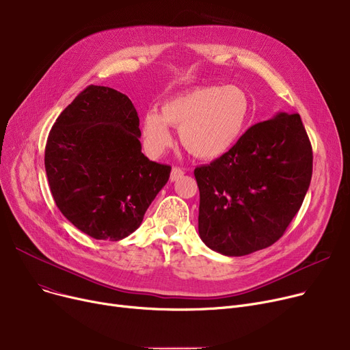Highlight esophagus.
<instances>
[{
    "mask_svg": "<svg viewBox=\"0 0 350 350\" xmlns=\"http://www.w3.org/2000/svg\"><path fill=\"white\" fill-rule=\"evenodd\" d=\"M183 174H185V172H183L181 169L173 167V169H172V173H170V181H177L178 178L183 177Z\"/></svg>",
    "mask_w": 350,
    "mask_h": 350,
    "instance_id": "esophagus-1",
    "label": "esophagus"
}]
</instances>
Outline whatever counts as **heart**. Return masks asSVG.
<instances>
[{"instance_id":"heart-1","label":"heart","mask_w":350,"mask_h":350,"mask_svg":"<svg viewBox=\"0 0 350 350\" xmlns=\"http://www.w3.org/2000/svg\"><path fill=\"white\" fill-rule=\"evenodd\" d=\"M251 112V100L241 88L201 86L173 96L161 105V112L149 110L143 116L142 132L153 153L170 146V126L178 127L186 150L198 159H217L240 140Z\"/></svg>"}]
</instances>
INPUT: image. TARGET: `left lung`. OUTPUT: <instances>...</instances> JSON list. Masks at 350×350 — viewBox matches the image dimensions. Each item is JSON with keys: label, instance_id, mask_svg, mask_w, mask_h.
<instances>
[{"label": "left lung", "instance_id": "8db88e82", "mask_svg": "<svg viewBox=\"0 0 350 350\" xmlns=\"http://www.w3.org/2000/svg\"><path fill=\"white\" fill-rule=\"evenodd\" d=\"M312 159L301 116L278 112L197 167L203 243L218 254L243 256L278 241L302 206Z\"/></svg>", "mask_w": 350, "mask_h": 350}]
</instances>
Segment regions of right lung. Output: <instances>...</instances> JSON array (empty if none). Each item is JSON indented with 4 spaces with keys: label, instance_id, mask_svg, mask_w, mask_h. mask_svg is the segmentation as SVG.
I'll return each mask as SVG.
<instances>
[{
    "label": "right lung",
    "instance_id": "right-lung-1",
    "mask_svg": "<svg viewBox=\"0 0 350 350\" xmlns=\"http://www.w3.org/2000/svg\"><path fill=\"white\" fill-rule=\"evenodd\" d=\"M136 109L124 94L90 85L53 123L45 170L52 197L78 230L119 241L135 232L170 177L142 153Z\"/></svg>",
    "mask_w": 350,
    "mask_h": 350
}]
</instances>
